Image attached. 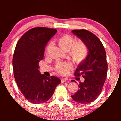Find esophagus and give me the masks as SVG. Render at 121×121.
Here are the masks:
<instances>
[{
    "label": "esophagus",
    "instance_id": "34e87169",
    "mask_svg": "<svg viewBox=\"0 0 121 121\" xmlns=\"http://www.w3.org/2000/svg\"><path fill=\"white\" fill-rule=\"evenodd\" d=\"M66 81H67V79H66V78H63L61 80L62 83H64V82H66Z\"/></svg>",
    "mask_w": 121,
    "mask_h": 121
}]
</instances>
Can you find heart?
<instances>
[{
    "instance_id": "1",
    "label": "heart",
    "mask_w": 121,
    "mask_h": 121,
    "mask_svg": "<svg viewBox=\"0 0 121 121\" xmlns=\"http://www.w3.org/2000/svg\"><path fill=\"white\" fill-rule=\"evenodd\" d=\"M73 37L69 35H64L56 39L58 46L65 51H67L73 60L77 63H80L85 59L88 55V49L86 46L80 41H74ZM51 47V44L47 46L46 52H48ZM71 67L69 62L58 61L56 64V69L58 73L65 74Z\"/></svg>"
}]
</instances>
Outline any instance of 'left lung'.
I'll use <instances>...</instances> for the list:
<instances>
[{
  "mask_svg": "<svg viewBox=\"0 0 121 121\" xmlns=\"http://www.w3.org/2000/svg\"><path fill=\"white\" fill-rule=\"evenodd\" d=\"M88 50L86 58L77 68L74 75L85 79L80 82L79 90L71 97L77 102L88 104L96 99L102 91L107 75L108 64L103 44L94 34L85 29L72 30Z\"/></svg>",
  "mask_w": 121,
  "mask_h": 121,
  "instance_id": "1",
  "label": "left lung"
}]
</instances>
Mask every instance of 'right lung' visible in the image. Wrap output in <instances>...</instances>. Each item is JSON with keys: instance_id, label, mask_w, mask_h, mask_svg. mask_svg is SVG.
Instances as JSON below:
<instances>
[{"instance_id": "1", "label": "right lung", "mask_w": 121, "mask_h": 121, "mask_svg": "<svg viewBox=\"0 0 121 121\" xmlns=\"http://www.w3.org/2000/svg\"><path fill=\"white\" fill-rule=\"evenodd\" d=\"M56 32L54 29L33 28L22 36L16 46L13 57L14 78L22 94L31 103L48 101L61 82L57 77H47L40 74L39 69L45 46Z\"/></svg>"}]
</instances>
